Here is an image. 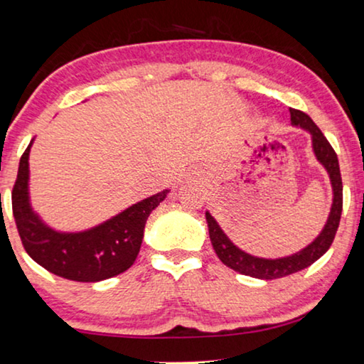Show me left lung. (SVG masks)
<instances>
[{
  "label": "left lung",
  "instance_id": "left-lung-1",
  "mask_svg": "<svg viewBox=\"0 0 364 364\" xmlns=\"http://www.w3.org/2000/svg\"><path fill=\"white\" fill-rule=\"evenodd\" d=\"M291 113V124L299 126V128L306 129L311 133L313 139V151L316 154L318 161L323 164L329 174L333 186V205L331 211H329L328 221L324 225L323 231L319 232L318 238L309 243L306 248H303L298 253L287 258H276V259H266L258 258V256H251L245 251H241L238 246H235L230 241V238L225 235V231L221 230L215 218L206 211V221H208V230H210V240L213 248H215L218 258L221 259L223 264H226L228 268L238 271L241 274L253 276L258 279H276V278H284V276L298 273L308 266H311L314 261L321 258L331 246L334 235H336L338 226H340L341 220V211H343V181H341V173H340V163H338V156L331 148V144L328 143V139L324 138L321 129L314 124V121L309 118L306 113L299 109L289 108Z\"/></svg>",
  "mask_w": 364,
  "mask_h": 364
}]
</instances>
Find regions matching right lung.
Wrapping results in <instances>:
<instances>
[{
	"instance_id": "obj_1",
	"label": "right lung",
	"mask_w": 364,
	"mask_h": 364,
	"mask_svg": "<svg viewBox=\"0 0 364 364\" xmlns=\"http://www.w3.org/2000/svg\"><path fill=\"white\" fill-rule=\"evenodd\" d=\"M31 144L33 139L19 159L18 176L11 193L13 216L26 253L50 273L81 283L113 278L128 269L141 248L148 216L166 198L169 190L129 206L91 230L55 231L40 220L30 205L28 158Z\"/></svg>"
}]
</instances>
